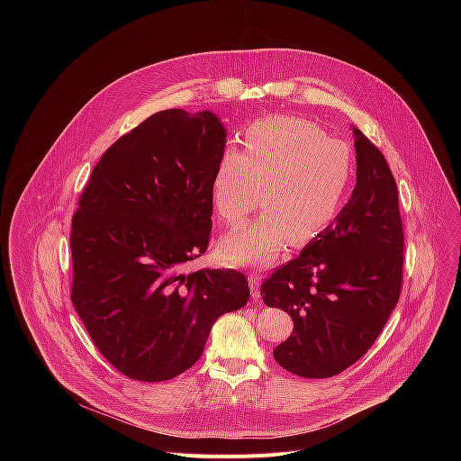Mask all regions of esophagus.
Here are the masks:
<instances>
[{
  "mask_svg": "<svg viewBox=\"0 0 461 461\" xmlns=\"http://www.w3.org/2000/svg\"><path fill=\"white\" fill-rule=\"evenodd\" d=\"M249 284H250V294L254 300H258L261 296V291H259V284H261V276L258 273H252L249 276Z\"/></svg>",
  "mask_w": 461,
  "mask_h": 461,
  "instance_id": "esophagus-1",
  "label": "esophagus"
}]
</instances>
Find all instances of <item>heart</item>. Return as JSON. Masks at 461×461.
I'll return each instance as SVG.
<instances>
[{"label":"heart","mask_w":461,"mask_h":461,"mask_svg":"<svg viewBox=\"0 0 461 461\" xmlns=\"http://www.w3.org/2000/svg\"><path fill=\"white\" fill-rule=\"evenodd\" d=\"M243 150L227 149L211 176V200L230 227L241 225L259 202L263 214L225 236L221 261L232 266L271 263L287 243L307 245L337 218L348 197L353 163L344 141L325 138L316 124L273 115L250 124Z\"/></svg>","instance_id":"1"}]
</instances>
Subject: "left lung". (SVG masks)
I'll list each match as a JSON object with an SVG mask.
<instances>
[{"label":"left lung","mask_w":461,"mask_h":461,"mask_svg":"<svg viewBox=\"0 0 461 461\" xmlns=\"http://www.w3.org/2000/svg\"><path fill=\"white\" fill-rule=\"evenodd\" d=\"M351 130V197L320 238L261 285L264 303L284 309L294 325L273 357L302 378H330L362 358L401 293L404 236L394 176L364 132Z\"/></svg>","instance_id":"left-lung-1"}]
</instances>
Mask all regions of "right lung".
Segmentation results:
<instances>
[{
    "label": "right lung",
    "mask_w": 461,
    "mask_h": 461,
    "mask_svg": "<svg viewBox=\"0 0 461 461\" xmlns=\"http://www.w3.org/2000/svg\"><path fill=\"white\" fill-rule=\"evenodd\" d=\"M225 143L214 112H158L103 154L79 198L70 298L97 349L131 380L190 369L214 321L250 298L240 271H183L209 243V186Z\"/></svg>",
    "instance_id": "obj_1"
}]
</instances>
